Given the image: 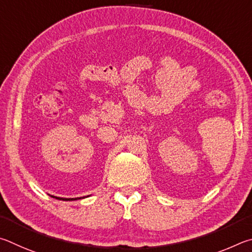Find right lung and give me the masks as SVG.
Segmentation results:
<instances>
[{"mask_svg":"<svg viewBox=\"0 0 252 252\" xmlns=\"http://www.w3.org/2000/svg\"><path fill=\"white\" fill-rule=\"evenodd\" d=\"M59 199L60 200H73V198H72V199H70V198H68V199H67V198H59ZM75 200V199H74Z\"/></svg>","mask_w":252,"mask_h":252,"instance_id":"add662e5","label":"right lung"}]
</instances>
